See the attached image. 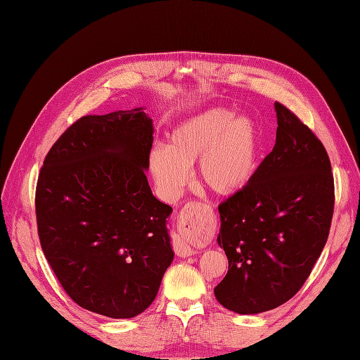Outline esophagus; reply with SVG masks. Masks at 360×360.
<instances>
[{
  "label": "esophagus",
  "mask_w": 360,
  "mask_h": 360,
  "mask_svg": "<svg viewBox=\"0 0 360 360\" xmlns=\"http://www.w3.org/2000/svg\"><path fill=\"white\" fill-rule=\"evenodd\" d=\"M205 214H206L205 205H201V202H197V201H191V202H186L184 209L181 210V221L184 224H188V225L201 224V222H205L202 221ZM175 253L181 257H186V256H191L194 253V250L185 241H176L175 243Z\"/></svg>",
  "instance_id": "34e87169"
}]
</instances>
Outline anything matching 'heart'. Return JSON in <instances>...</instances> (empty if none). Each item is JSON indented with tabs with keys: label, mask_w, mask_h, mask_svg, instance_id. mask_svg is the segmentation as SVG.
<instances>
[{
	"label": "heart",
	"mask_w": 360,
	"mask_h": 360,
	"mask_svg": "<svg viewBox=\"0 0 360 360\" xmlns=\"http://www.w3.org/2000/svg\"><path fill=\"white\" fill-rule=\"evenodd\" d=\"M257 132L247 117L232 119L225 108H209L172 131L167 147L150 153L151 174L167 197H176L200 159L198 175L219 195L241 191L257 165Z\"/></svg>",
	"instance_id": "obj_1"
}]
</instances>
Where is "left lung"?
<instances>
[{"label": "left lung", "instance_id": "left-lung-1", "mask_svg": "<svg viewBox=\"0 0 360 360\" xmlns=\"http://www.w3.org/2000/svg\"><path fill=\"white\" fill-rule=\"evenodd\" d=\"M276 143L253 178L219 205L217 243L228 274L216 300L241 315L275 309L297 294L314 269L334 213L331 162L319 138L275 103Z\"/></svg>", "mask_w": 360, "mask_h": 360}]
</instances>
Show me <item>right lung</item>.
I'll return each mask as SVG.
<instances>
[{
  "label": "right lung",
  "instance_id": "add662e5",
  "mask_svg": "<svg viewBox=\"0 0 360 360\" xmlns=\"http://www.w3.org/2000/svg\"><path fill=\"white\" fill-rule=\"evenodd\" d=\"M153 120L143 108L77 119L45 155L35 212L45 259L70 299L115 319L153 303L174 260L146 169Z\"/></svg>",
  "mask_w": 360,
  "mask_h": 360
}]
</instances>
